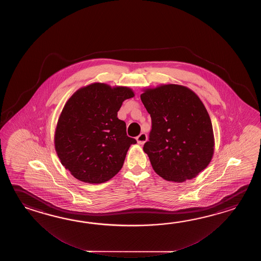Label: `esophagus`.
Here are the masks:
<instances>
[{
	"mask_svg": "<svg viewBox=\"0 0 261 261\" xmlns=\"http://www.w3.org/2000/svg\"><path fill=\"white\" fill-rule=\"evenodd\" d=\"M136 140L139 144H144L147 141V135L145 133H142L139 136H137Z\"/></svg>",
	"mask_w": 261,
	"mask_h": 261,
	"instance_id": "34e87169",
	"label": "esophagus"
}]
</instances>
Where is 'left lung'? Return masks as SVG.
<instances>
[{
  "instance_id": "1",
  "label": "left lung",
  "mask_w": 261,
  "mask_h": 261,
  "mask_svg": "<svg viewBox=\"0 0 261 261\" xmlns=\"http://www.w3.org/2000/svg\"><path fill=\"white\" fill-rule=\"evenodd\" d=\"M141 100L152 120L144 151L154 171L177 183L196 177L215 151L211 118L198 95L185 86L167 84L144 89Z\"/></svg>"
}]
</instances>
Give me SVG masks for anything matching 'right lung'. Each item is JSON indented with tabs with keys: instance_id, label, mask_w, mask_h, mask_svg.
I'll return each instance as SVG.
<instances>
[{
	"instance_id": "obj_1",
	"label": "right lung",
	"mask_w": 261,
	"mask_h": 261,
	"mask_svg": "<svg viewBox=\"0 0 261 261\" xmlns=\"http://www.w3.org/2000/svg\"><path fill=\"white\" fill-rule=\"evenodd\" d=\"M134 97L128 87L93 83L67 100L57 123L54 144L61 164L89 184L110 180L121 170L130 144L126 123L118 119L123 101Z\"/></svg>"
}]
</instances>
